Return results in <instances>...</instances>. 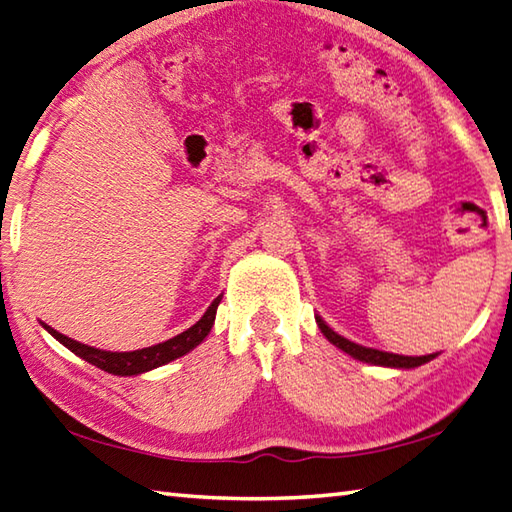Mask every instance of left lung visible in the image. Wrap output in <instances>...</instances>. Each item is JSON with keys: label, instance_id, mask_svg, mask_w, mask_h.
<instances>
[{"label": "left lung", "instance_id": "1", "mask_svg": "<svg viewBox=\"0 0 512 512\" xmlns=\"http://www.w3.org/2000/svg\"><path fill=\"white\" fill-rule=\"evenodd\" d=\"M317 319V326L322 333L326 335V339L330 344H335L337 348H342L344 353H348L350 357L359 359V362H366V364H375V366H390V368H417L430 359H435L437 353L433 355H422V357H406V355H395V353H384V350H375V348H366V346H359L355 342H348L346 337L337 335L333 328H328L326 322L322 317H315Z\"/></svg>", "mask_w": 512, "mask_h": 512}]
</instances>
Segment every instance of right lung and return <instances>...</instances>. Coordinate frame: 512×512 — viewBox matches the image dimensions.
<instances>
[{
    "label": "right lung",
    "instance_id": "1",
    "mask_svg": "<svg viewBox=\"0 0 512 512\" xmlns=\"http://www.w3.org/2000/svg\"><path fill=\"white\" fill-rule=\"evenodd\" d=\"M219 302H222V297H217L215 302L208 306L204 317L199 319L195 326H190L188 330H184V333L175 335L173 339H166V342H162V344L148 346V348H142V350H133V353H110V350H99V348H93V346L79 344V342H75V339L57 333L55 328H50L46 324H44V328L57 339L59 344H64L70 350V353H75L77 357L86 359L88 364L106 370V373L122 375V377L142 375V373H146V370H153L157 366H164L168 362H173V359L186 355L188 350H193L195 346L202 344L206 335L210 333V328H213Z\"/></svg>",
    "mask_w": 512,
    "mask_h": 512
}]
</instances>
